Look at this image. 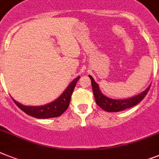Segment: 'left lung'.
I'll use <instances>...</instances> for the list:
<instances>
[{"label": "left lung", "instance_id": "1", "mask_svg": "<svg viewBox=\"0 0 159 159\" xmlns=\"http://www.w3.org/2000/svg\"><path fill=\"white\" fill-rule=\"evenodd\" d=\"M89 77L91 81H92V91H93V93H94L96 103L102 110L108 111V112H118V111H124L125 109L131 108V107L136 106L144 98V97L148 93V90L150 88V86H149L143 92H141V93H139V94L135 96V97L128 98V99H111V98H109V97H106V96L102 94L99 88V86H98L97 82H95L93 77L91 75H89Z\"/></svg>", "mask_w": 159, "mask_h": 159}]
</instances>
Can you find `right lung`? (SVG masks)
<instances>
[{
    "mask_svg": "<svg viewBox=\"0 0 159 159\" xmlns=\"http://www.w3.org/2000/svg\"><path fill=\"white\" fill-rule=\"evenodd\" d=\"M80 77H76L72 81L68 87L66 88L63 93L58 98L50 102L47 105L40 106H24V105L19 103L13 100V102L16 103V105L19 108L26 113L27 115L30 116H33L34 118L38 119H48L53 118V117H57L60 116L63 112H64L69 106L70 100L72 97V92L75 88V86L77 84V81L79 80Z\"/></svg>",
    "mask_w": 159,
    "mask_h": 159,
    "instance_id": "right-lung-1",
    "label": "right lung"
}]
</instances>
